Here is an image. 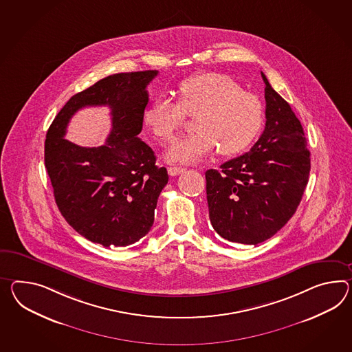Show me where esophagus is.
Returning a JSON list of instances; mask_svg holds the SVG:
<instances>
[{"mask_svg":"<svg viewBox=\"0 0 352 352\" xmlns=\"http://www.w3.org/2000/svg\"><path fill=\"white\" fill-rule=\"evenodd\" d=\"M186 170L184 168H182V166H169L168 168V173H169V175H172V177H175V175H178L180 173H183Z\"/></svg>","mask_w":352,"mask_h":352,"instance_id":"obj_1","label":"esophagus"}]
</instances>
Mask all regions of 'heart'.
<instances>
[{"label":"heart","instance_id":"heart-1","mask_svg":"<svg viewBox=\"0 0 352 352\" xmlns=\"http://www.w3.org/2000/svg\"><path fill=\"white\" fill-rule=\"evenodd\" d=\"M178 103L160 95L144 113V123L157 141L169 142L186 123V116H196L197 129L177 140L166 151L173 163L192 164L219 148L232 156L248 147L263 123V105L257 95L243 90L234 78L206 72L180 81Z\"/></svg>","mask_w":352,"mask_h":352}]
</instances>
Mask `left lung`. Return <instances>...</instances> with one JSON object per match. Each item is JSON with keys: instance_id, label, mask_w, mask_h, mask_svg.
Listing matches in <instances>:
<instances>
[{"instance_id": "obj_1", "label": "left lung", "mask_w": 352, "mask_h": 352, "mask_svg": "<svg viewBox=\"0 0 352 352\" xmlns=\"http://www.w3.org/2000/svg\"><path fill=\"white\" fill-rule=\"evenodd\" d=\"M266 84V127L248 153L206 172L210 221L223 239L256 245L295 214L310 172V153L290 104Z\"/></svg>"}]
</instances>
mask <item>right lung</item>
Masks as SVG:
<instances>
[{
    "label": "right lung",
    "instance_id": "obj_1",
    "mask_svg": "<svg viewBox=\"0 0 352 352\" xmlns=\"http://www.w3.org/2000/svg\"><path fill=\"white\" fill-rule=\"evenodd\" d=\"M156 69L114 74L74 95L52 122L44 163L62 216L93 243L127 247L154 223L165 168L155 165L153 148L138 138L148 102L147 85ZM107 104L113 129L106 144L82 148L64 138L72 116L81 107Z\"/></svg>",
    "mask_w": 352,
    "mask_h": 352
}]
</instances>
